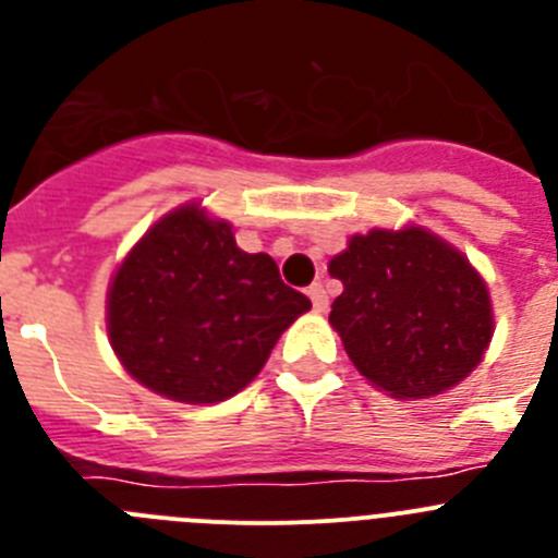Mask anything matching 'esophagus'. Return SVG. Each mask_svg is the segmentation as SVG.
<instances>
[{"label": "esophagus", "instance_id": "34e87169", "mask_svg": "<svg viewBox=\"0 0 558 558\" xmlns=\"http://www.w3.org/2000/svg\"><path fill=\"white\" fill-rule=\"evenodd\" d=\"M307 295H310V302H313V310H315V313H327V307H329V295H327V290H324V284H322V282L310 284Z\"/></svg>", "mask_w": 558, "mask_h": 558}]
</instances>
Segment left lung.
I'll list each match as a JSON object with an SVG mask.
<instances>
[{
  "mask_svg": "<svg viewBox=\"0 0 558 558\" xmlns=\"http://www.w3.org/2000/svg\"><path fill=\"white\" fill-rule=\"evenodd\" d=\"M329 274L343 282L329 324L357 372L391 397L458 386L489 347L486 284L461 251L425 229L354 234Z\"/></svg>",
  "mask_w": 558,
  "mask_h": 558,
  "instance_id": "8db88e82",
  "label": "left lung"
}]
</instances>
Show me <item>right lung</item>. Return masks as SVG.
<instances>
[{
	"mask_svg": "<svg viewBox=\"0 0 558 558\" xmlns=\"http://www.w3.org/2000/svg\"><path fill=\"white\" fill-rule=\"evenodd\" d=\"M310 299L268 254L236 248L195 204L153 226L108 290V338L145 388L190 405L223 402L265 366Z\"/></svg>",
	"mask_w": 558,
	"mask_h": 558,
	"instance_id": "add662e5",
	"label": "right lung"
}]
</instances>
